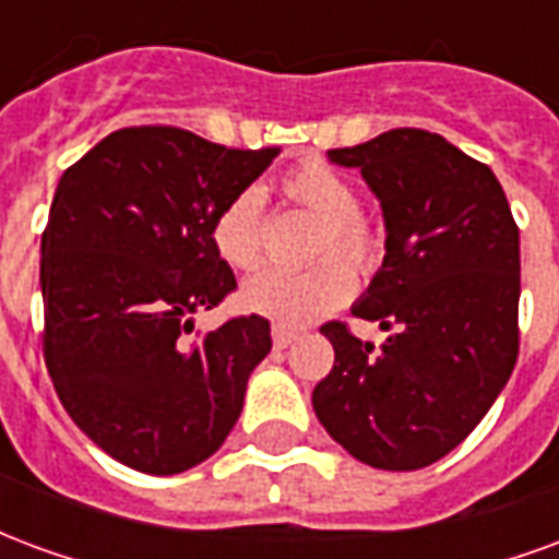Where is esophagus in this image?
I'll return each mask as SVG.
<instances>
[{
  "label": "esophagus",
  "mask_w": 559,
  "mask_h": 559,
  "mask_svg": "<svg viewBox=\"0 0 559 559\" xmlns=\"http://www.w3.org/2000/svg\"><path fill=\"white\" fill-rule=\"evenodd\" d=\"M296 338H299V329L284 326V323H275V326H272V344H275L278 350H284V347H290V344Z\"/></svg>",
  "instance_id": "esophagus-1"
}]
</instances>
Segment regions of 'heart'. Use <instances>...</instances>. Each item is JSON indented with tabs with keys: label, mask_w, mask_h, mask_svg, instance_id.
Here are the masks:
<instances>
[{
	"label": "heart",
	"mask_w": 559,
	"mask_h": 559,
	"mask_svg": "<svg viewBox=\"0 0 559 559\" xmlns=\"http://www.w3.org/2000/svg\"><path fill=\"white\" fill-rule=\"evenodd\" d=\"M281 194L293 206L317 218L311 254L305 269H263L245 281L242 305L284 326H305L335 311L353 293L356 272H377L386 257V236L380 224L359 212V191L347 176L323 160H305L281 179ZM212 245L230 266L254 269L263 254V194L242 188L218 209L212 221ZM345 260L341 261L340 257Z\"/></svg>",
	"instance_id": "b5f03b06"
}]
</instances>
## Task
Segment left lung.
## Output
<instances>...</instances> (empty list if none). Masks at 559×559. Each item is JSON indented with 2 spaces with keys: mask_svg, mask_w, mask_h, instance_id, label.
<instances>
[{
  "mask_svg": "<svg viewBox=\"0 0 559 559\" xmlns=\"http://www.w3.org/2000/svg\"><path fill=\"white\" fill-rule=\"evenodd\" d=\"M329 160L359 167L386 221V257L347 323L320 329L335 365L314 386L329 437L377 469L449 455L503 392L518 359V224L488 164L421 128H395Z\"/></svg>",
  "mask_w": 559,
  "mask_h": 559,
  "instance_id": "obj_1",
  "label": "left lung"
}]
</instances>
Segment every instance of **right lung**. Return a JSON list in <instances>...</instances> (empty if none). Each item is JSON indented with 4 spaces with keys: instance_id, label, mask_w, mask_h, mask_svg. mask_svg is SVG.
<instances>
[{
    "instance_id": "right-lung-1",
    "label": "right lung",
    "mask_w": 559,
    "mask_h": 559,
    "mask_svg": "<svg viewBox=\"0 0 559 559\" xmlns=\"http://www.w3.org/2000/svg\"><path fill=\"white\" fill-rule=\"evenodd\" d=\"M278 148H227L170 126L114 131L71 164L41 236L44 362L68 416L140 473L215 455L272 350L269 320L200 335L236 290L212 221Z\"/></svg>"
}]
</instances>
